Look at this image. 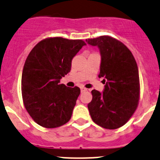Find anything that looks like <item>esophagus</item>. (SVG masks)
Listing matches in <instances>:
<instances>
[{"label": "esophagus", "mask_w": 160, "mask_h": 160, "mask_svg": "<svg viewBox=\"0 0 160 160\" xmlns=\"http://www.w3.org/2000/svg\"><path fill=\"white\" fill-rule=\"evenodd\" d=\"M87 91H88V89H87L86 88H84V87L81 88V92H87Z\"/></svg>", "instance_id": "esophagus-1"}]
</instances>
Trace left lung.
Wrapping results in <instances>:
<instances>
[{
	"instance_id": "8db88e82",
	"label": "left lung",
	"mask_w": 160,
	"mask_h": 160,
	"mask_svg": "<svg viewBox=\"0 0 160 160\" xmlns=\"http://www.w3.org/2000/svg\"><path fill=\"white\" fill-rule=\"evenodd\" d=\"M86 42L99 48L98 77L105 82L102 93L92 91V99L88 105L90 116L101 127L118 129L129 121L139 105L140 85L136 59L122 42L111 36L86 39Z\"/></svg>"
}]
</instances>
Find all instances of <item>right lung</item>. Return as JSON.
<instances>
[{"mask_svg": "<svg viewBox=\"0 0 160 160\" xmlns=\"http://www.w3.org/2000/svg\"><path fill=\"white\" fill-rule=\"evenodd\" d=\"M82 40L48 38L28 56L21 76V93L26 110L36 123L52 129L67 123L80 94L60 79L68 73L72 60L85 45Z\"/></svg>", "mask_w": 160, "mask_h": 160, "instance_id": "obj_1", "label": "right lung"}]
</instances>
